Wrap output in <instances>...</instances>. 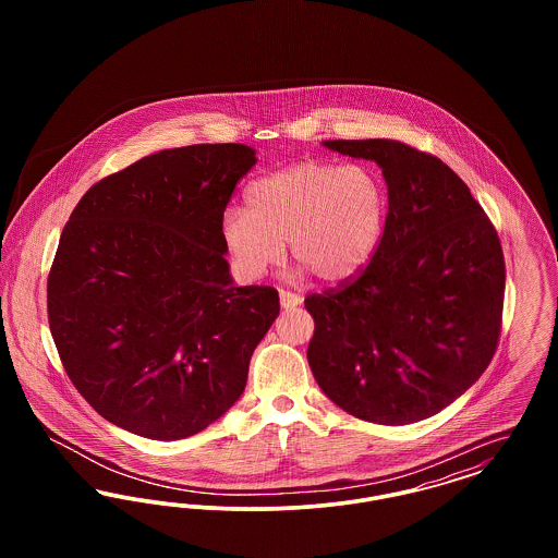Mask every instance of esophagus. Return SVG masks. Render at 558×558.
Masks as SVG:
<instances>
[{
  "label": "esophagus",
  "instance_id": "34e87169",
  "mask_svg": "<svg viewBox=\"0 0 558 558\" xmlns=\"http://www.w3.org/2000/svg\"><path fill=\"white\" fill-rule=\"evenodd\" d=\"M301 296L299 294H294L291 291H280V305L284 307V310H291V307H296V305H301Z\"/></svg>",
  "mask_w": 558,
  "mask_h": 558
}]
</instances>
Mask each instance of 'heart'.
<instances>
[{
	"mask_svg": "<svg viewBox=\"0 0 558 558\" xmlns=\"http://www.w3.org/2000/svg\"><path fill=\"white\" fill-rule=\"evenodd\" d=\"M246 211L228 209L221 239L244 280H257L284 259L337 284L357 276L383 236L387 198L368 167L301 160L255 180Z\"/></svg>",
	"mask_w": 558,
	"mask_h": 558,
	"instance_id": "heart-1",
	"label": "heart"
}]
</instances>
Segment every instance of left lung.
I'll use <instances>...</instances> for the list:
<instances>
[{
    "instance_id": "1",
    "label": "left lung",
    "mask_w": 558,
    "mask_h": 558,
    "mask_svg": "<svg viewBox=\"0 0 558 558\" xmlns=\"http://www.w3.org/2000/svg\"><path fill=\"white\" fill-rule=\"evenodd\" d=\"M383 169L389 211L371 264L310 294L307 362L351 416L410 425L441 412L489 366L502 328L496 228L444 160L398 140H326Z\"/></svg>"
}]
</instances>
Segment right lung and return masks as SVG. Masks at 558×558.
Listing matches in <instances>:
<instances>
[{"mask_svg":"<svg viewBox=\"0 0 558 558\" xmlns=\"http://www.w3.org/2000/svg\"><path fill=\"white\" fill-rule=\"evenodd\" d=\"M257 162L244 144L135 160L89 187L62 230L48 319L62 366L108 423L196 435L242 396L278 318L271 287H234L221 217Z\"/></svg>","mask_w":558,"mask_h":558,"instance_id":"right-lung-1","label":"right lung"}]
</instances>
